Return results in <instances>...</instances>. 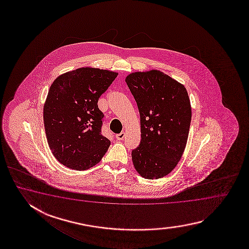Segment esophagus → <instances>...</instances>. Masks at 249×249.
<instances>
[{"label": "esophagus", "mask_w": 249, "mask_h": 249, "mask_svg": "<svg viewBox=\"0 0 249 249\" xmlns=\"http://www.w3.org/2000/svg\"><path fill=\"white\" fill-rule=\"evenodd\" d=\"M124 136H125V133H124V132H122L121 133H119V134H117L116 138H117L118 141H122L123 139L124 138Z\"/></svg>", "instance_id": "34e87169"}]
</instances>
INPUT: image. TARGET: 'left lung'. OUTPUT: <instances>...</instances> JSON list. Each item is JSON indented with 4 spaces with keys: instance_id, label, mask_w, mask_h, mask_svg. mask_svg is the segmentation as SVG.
<instances>
[{
    "instance_id": "8db88e82",
    "label": "left lung",
    "mask_w": 249,
    "mask_h": 249,
    "mask_svg": "<svg viewBox=\"0 0 249 249\" xmlns=\"http://www.w3.org/2000/svg\"><path fill=\"white\" fill-rule=\"evenodd\" d=\"M125 82L137 103L142 141L132 150L138 174L159 179L175 169L184 152L191 121L185 86L160 70L137 71Z\"/></svg>"
}]
</instances>
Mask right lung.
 Here are the masks:
<instances>
[{
    "mask_svg": "<svg viewBox=\"0 0 249 249\" xmlns=\"http://www.w3.org/2000/svg\"><path fill=\"white\" fill-rule=\"evenodd\" d=\"M118 73L98 68H79L53 81L43 105L49 147L60 164L84 171L98 164L110 141L101 134V94Z\"/></svg>",
    "mask_w": 249,
    "mask_h": 249,
    "instance_id": "obj_1",
    "label": "right lung"
}]
</instances>
